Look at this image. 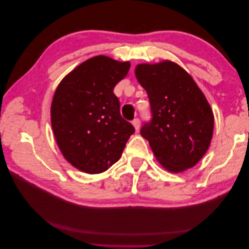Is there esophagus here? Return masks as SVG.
Listing matches in <instances>:
<instances>
[{
    "label": "esophagus",
    "instance_id": "1",
    "mask_svg": "<svg viewBox=\"0 0 249 249\" xmlns=\"http://www.w3.org/2000/svg\"><path fill=\"white\" fill-rule=\"evenodd\" d=\"M132 124H133L135 129L139 130V127H140V119H139V118H135V119L133 120V122H132Z\"/></svg>",
    "mask_w": 249,
    "mask_h": 249
}]
</instances>
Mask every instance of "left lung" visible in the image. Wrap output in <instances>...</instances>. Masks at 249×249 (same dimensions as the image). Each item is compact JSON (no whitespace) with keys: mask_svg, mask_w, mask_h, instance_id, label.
<instances>
[{"mask_svg":"<svg viewBox=\"0 0 249 249\" xmlns=\"http://www.w3.org/2000/svg\"><path fill=\"white\" fill-rule=\"evenodd\" d=\"M135 74L146 90L152 113L141 136L164 168L182 172L193 167L208 150L214 129L205 95L189 73L170 61L139 64Z\"/></svg>","mask_w":249,"mask_h":249,"instance_id":"obj_1","label":"left lung"}]
</instances>
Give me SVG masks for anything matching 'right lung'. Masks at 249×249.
<instances>
[{
  "mask_svg": "<svg viewBox=\"0 0 249 249\" xmlns=\"http://www.w3.org/2000/svg\"><path fill=\"white\" fill-rule=\"evenodd\" d=\"M130 66L106 56L90 58L56 89L51 107L53 132L65 159L83 172L106 171L119 160L135 132L120 115L113 92Z\"/></svg>",
  "mask_w": 249,
  "mask_h": 249,
  "instance_id": "obj_1",
  "label": "right lung"
}]
</instances>
